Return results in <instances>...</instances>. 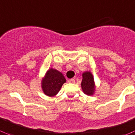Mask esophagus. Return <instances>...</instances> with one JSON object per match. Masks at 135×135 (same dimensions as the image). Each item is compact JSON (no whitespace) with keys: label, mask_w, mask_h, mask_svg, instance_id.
Instances as JSON below:
<instances>
[{"label":"esophagus","mask_w":135,"mask_h":135,"mask_svg":"<svg viewBox=\"0 0 135 135\" xmlns=\"http://www.w3.org/2000/svg\"><path fill=\"white\" fill-rule=\"evenodd\" d=\"M69 83H74V82H75V80L73 79V78H71V79H69Z\"/></svg>","instance_id":"obj_1"}]
</instances>
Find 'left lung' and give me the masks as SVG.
<instances>
[{
    "label": "left lung",
    "mask_w": 135,
    "mask_h": 135,
    "mask_svg": "<svg viewBox=\"0 0 135 135\" xmlns=\"http://www.w3.org/2000/svg\"><path fill=\"white\" fill-rule=\"evenodd\" d=\"M82 91L88 95H91L95 91V83L94 76L90 71H86L82 74V80L81 82Z\"/></svg>",
    "instance_id": "obj_1"
}]
</instances>
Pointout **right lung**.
<instances>
[{"mask_svg":"<svg viewBox=\"0 0 135 135\" xmlns=\"http://www.w3.org/2000/svg\"><path fill=\"white\" fill-rule=\"evenodd\" d=\"M66 79L61 72L56 69H50L47 71L41 81L43 91L47 96H55L59 91Z\"/></svg>","mask_w":135,"mask_h":135,"instance_id":"obj_1","label":"right lung"}]
</instances>
